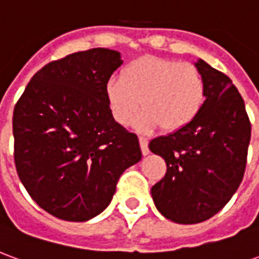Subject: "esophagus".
<instances>
[{
    "label": "esophagus",
    "instance_id": "esophagus-1",
    "mask_svg": "<svg viewBox=\"0 0 259 259\" xmlns=\"http://www.w3.org/2000/svg\"><path fill=\"white\" fill-rule=\"evenodd\" d=\"M139 141H140L143 155H148V154H150V150H148V140H147L146 137H139Z\"/></svg>",
    "mask_w": 259,
    "mask_h": 259
}]
</instances>
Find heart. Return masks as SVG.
Wrapping results in <instances>:
<instances>
[{"label":"heart","mask_w":259,"mask_h":259,"mask_svg":"<svg viewBox=\"0 0 259 259\" xmlns=\"http://www.w3.org/2000/svg\"><path fill=\"white\" fill-rule=\"evenodd\" d=\"M109 111L120 124L135 119V127L151 132L162 126L179 132L194 120L205 102V80L197 66L176 59L141 57L130 62L122 77L105 83Z\"/></svg>","instance_id":"1"}]
</instances>
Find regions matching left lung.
<instances>
[{"mask_svg":"<svg viewBox=\"0 0 259 259\" xmlns=\"http://www.w3.org/2000/svg\"><path fill=\"white\" fill-rule=\"evenodd\" d=\"M205 80V102L185 129L150 141L166 162L152 186L157 209L172 222H204L226 205L244 176L251 124L239 90L205 61L194 62Z\"/></svg>","mask_w":259,"mask_h":259,"instance_id":"1","label":"left lung"}]
</instances>
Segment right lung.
I'll use <instances>...</instances> for the list:
<instances>
[{
  "label": "right lung",
  "mask_w": 259,
  "mask_h": 259,
  "mask_svg": "<svg viewBox=\"0 0 259 259\" xmlns=\"http://www.w3.org/2000/svg\"><path fill=\"white\" fill-rule=\"evenodd\" d=\"M120 53L93 48L46 65L14 109L15 165L37 205L84 222L112 200L124 170L141 159L139 139L113 119L105 83Z\"/></svg>",
  "instance_id": "add662e5"
}]
</instances>
